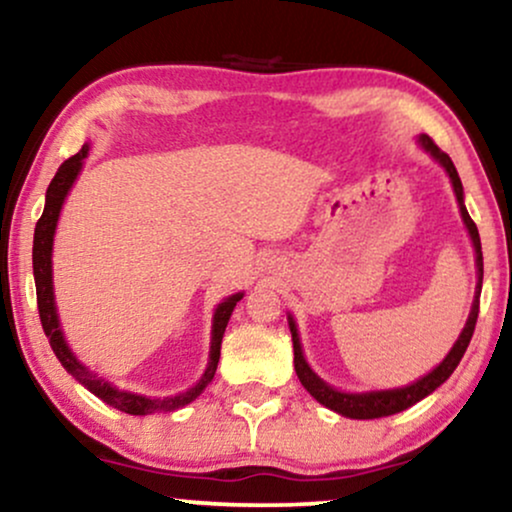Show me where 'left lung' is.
Returning <instances> with one entry per match:
<instances>
[{"mask_svg": "<svg viewBox=\"0 0 512 512\" xmlns=\"http://www.w3.org/2000/svg\"><path fill=\"white\" fill-rule=\"evenodd\" d=\"M418 142L422 144V149H425L427 154L432 156V159H437L441 166H444V170L449 173V178H451L453 192H456V199H458V206H460V216H463V223H465V227H468L472 246H475V254H477L475 301H472V311L468 315V323H465L463 332H460L458 342L453 344L449 356H446L444 361L437 365V368H434L432 372H427L425 377H420V380H415L413 384H408V387L382 389V391H363V394H346V391L334 389L327 382L320 380V377L315 375L311 368H308L304 351H301L299 332H296L294 318L289 315V330H292V342H294V370H296V375H299V382L304 384L306 391L313 396L315 401L323 403L325 408L334 410V413L344 415V418H353V420L387 418V415L401 413V410H406V408L413 406V403H418V401L425 399V396H430L432 391L441 387V384H444L446 380H449V377L453 375V370L458 368L460 358H463L465 349H468L472 332H475V325H477L479 294H482V277H484L482 242H479L477 225H475V220L470 218L468 208H465V204H463V182H460L458 170H456V166H453V161L449 159V154H444V151H441L437 144H434L432 137H427V135H420Z\"/></svg>", "mask_w": 512, "mask_h": 512, "instance_id": "obj_1", "label": "left lung"}]
</instances>
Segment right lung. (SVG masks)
<instances>
[{"label": "right lung", "mask_w": 512, "mask_h": 512, "mask_svg": "<svg viewBox=\"0 0 512 512\" xmlns=\"http://www.w3.org/2000/svg\"><path fill=\"white\" fill-rule=\"evenodd\" d=\"M87 151H90V144H85L78 154L71 156L68 161L61 163V168L56 170V175L49 182L47 187V201H44L42 218L37 220L35 225V239H33V275H35V289H37V308H40V320L42 330L49 337V344L59 358L63 368H66L71 375L78 380L82 387H87L94 396H99L109 406L123 410V413L130 415H151L161 413V410H175L180 406H187L189 401H194L208 387V382L213 380L218 368L220 358V342H223V334L227 327V320H230L232 311H235L237 301L242 299V292L227 296L223 304H218L216 313H213V330H211V353H208V365L201 375V380L194 384L192 389H187L185 394L178 396H166V399H151V396L132 394V391L116 389L111 382L102 380L94 372H90L82 365L78 358L73 356V351L68 349L66 339H63L59 313H56L54 304V282H52V246H54V232L56 223H59V213L63 206V199L71 192L75 178H78L82 161H85Z\"/></svg>", "instance_id": "right-lung-1"}]
</instances>
